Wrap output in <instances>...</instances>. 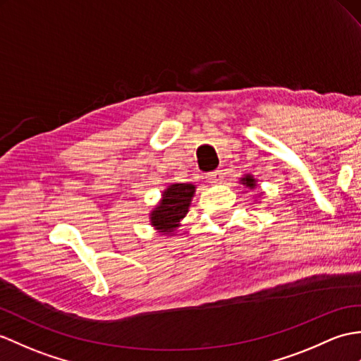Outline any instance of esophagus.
Segmentation results:
<instances>
[{"label": "esophagus", "mask_w": 361, "mask_h": 361, "mask_svg": "<svg viewBox=\"0 0 361 361\" xmlns=\"http://www.w3.org/2000/svg\"><path fill=\"white\" fill-rule=\"evenodd\" d=\"M207 180H209V183H214V184H216V183H221V180H223V173H221V171L209 172V173H207Z\"/></svg>", "instance_id": "esophagus-1"}]
</instances>
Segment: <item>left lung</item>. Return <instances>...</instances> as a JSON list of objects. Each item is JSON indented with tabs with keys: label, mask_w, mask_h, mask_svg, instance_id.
<instances>
[{
	"label": "left lung",
	"mask_w": 361,
	"mask_h": 361,
	"mask_svg": "<svg viewBox=\"0 0 361 361\" xmlns=\"http://www.w3.org/2000/svg\"><path fill=\"white\" fill-rule=\"evenodd\" d=\"M241 181H243V184H246V186L250 188V189H254L257 186V184H255L257 181L252 177H250V175H246L245 178H241Z\"/></svg>",
	"instance_id": "obj_1"
}]
</instances>
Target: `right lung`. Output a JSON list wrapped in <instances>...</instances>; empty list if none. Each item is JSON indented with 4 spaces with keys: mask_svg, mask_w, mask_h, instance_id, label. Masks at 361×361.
<instances>
[{
    "mask_svg": "<svg viewBox=\"0 0 361 361\" xmlns=\"http://www.w3.org/2000/svg\"><path fill=\"white\" fill-rule=\"evenodd\" d=\"M194 184L180 183L171 184L163 192V200L160 201L152 214H150V223L157 231L164 233H172L180 226V221L186 216L189 204L194 197Z\"/></svg>",
    "mask_w": 361,
    "mask_h": 361,
    "instance_id": "obj_1",
    "label": "right lung"
}]
</instances>
